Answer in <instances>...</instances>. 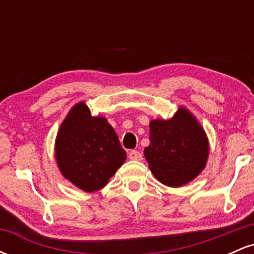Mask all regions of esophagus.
I'll return each instance as SVG.
<instances>
[{"label":"esophagus","instance_id":"34e87169","mask_svg":"<svg viewBox=\"0 0 254 254\" xmlns=\"http://www.w3.org/2000/svg\"><path fill=\"white\" fill-rule=\"evenodd\" d=\"M129 159L130 160H136V161H139L142 160V154L139 153L138 150H131L129 153Z\"/></svg>","mask_w":254,"mask_h":254}]
</instances>
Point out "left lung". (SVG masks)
I'll list each match as a JSON object with an SVG mask.
<instances>
[{"instance_id":"1","label":"left lung","mask_w":254,"mask_h":254,"mask_svg":"<svg viewBox=\"0 0 254 254\" xmlns=\"http://www.w3.org/2000/svg\"><path fill=\"white\" fill-rule=\"evenodd\" d=\"M149 129L150 144L144 149V156L160 183L178 188L204 170L209 155L208 137L185 107L167 121H151Z\"/></svg>"}]
</instances>
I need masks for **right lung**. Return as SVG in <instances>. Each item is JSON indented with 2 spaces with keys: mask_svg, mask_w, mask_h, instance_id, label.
Returning <instances> with one entry per match:
<instances>
[{
  "mask_svg": "<svg viewBox=\"0 0 254 254\" xmlns=\"http://www.w3.org/2000/svg\"><path fill=\"white\" fill-rule=\"evenodd\" d=\"M55 155L62 176L86 192L103 189L127 159L107 119L93 117L83 101L61 124Z\"/></svg>",
  "mask_w": 254,
  "mask_h": 254,
  "instance_id": "right-lung-1",
  "label": "right lung"
}]
</instances>
